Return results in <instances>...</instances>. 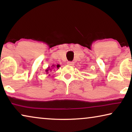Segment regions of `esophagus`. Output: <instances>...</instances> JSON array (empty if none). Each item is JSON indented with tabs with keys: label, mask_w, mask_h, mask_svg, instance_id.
I'll return each mask as SVG.
<instances>
[{
	"label": "esophagus",
	"mask_w": 132,
	"mask_h": 132,
	"mask_svg": "<svg viewBox=\"0 0 132 132\" xmlns=\"http://www.w3.org/2000/svg\"><path fill=\"white\" fill-rule=\"evenodd\" d=\"M67 64L68 65H71V66H73L74 65V62H71V61H68L67 62Z\"/></svg>",
	"instance_id": "obj_1"
}]
</instances>
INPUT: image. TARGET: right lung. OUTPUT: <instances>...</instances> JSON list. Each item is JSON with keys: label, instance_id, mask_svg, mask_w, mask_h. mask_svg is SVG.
Instances as JSON below:
<instances>
[{"label": "right lung", "instance_id": "obj_1", "mask_svg": "<svg viewBox=\"0 0 132 132\" xmlns=\"http://www.w3.org/2000/svg\"><path fill=\"white\" fill-rule=\"evenodd\" d=\"M52 67L53 68H57V69H58V68L60 67V65L57 64V65H53L52 66ZM53 68H52V69H53ZM52 71V68H50V67H49L47 68V69H46V73H48V71Z\"/></svg>", "mask_w": 132, "mask_h": 132}]
</instances>
